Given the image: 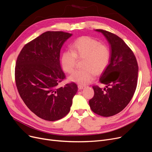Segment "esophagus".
Masks as SVG:
<instances>
[{
  "instance_id": "34e87169",
  "label": "esophagus",
  "mask_w": 152,
  "mask_h": 152,
  "mask_svg": "<svg viewBox=\"0 0 152 152\" xmlns=\"http://www.w3.org/2000/svg\"><path fill=\"white\" fill-rule=\"evenodd\" d=\"M85 88V86H83V85H81V84H79L78 85V88L79 89H83Z\"/></svg>"
}]
</instances>
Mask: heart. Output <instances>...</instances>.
Returning <instances> with one entry per match:
<instances>
[{"label": "heart", "mask_w": 152, "mask_h": 152, "mask_svg": "<svg viewBox=\"0 0 152 152\" xmlns=\"http://www.w3.org/2000/svg\"><path fill=\"white\" fill-rule=\"evenodd\" d=\"M70 51H64L61 56L63 70L71 73L74 71L76 58H84L82 69L76 70L69 77V80L81 85L91 83L95 72L100 74L109 63L110 51L108 46L101 43L90 37H81L76 39L71 46Z\"/></svg>", "instance_id": "obj_1"}]
</instances>
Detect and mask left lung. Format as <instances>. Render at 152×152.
Listing matches in <instances>:
<instances>
[{
    "instance_id": "obj_1",
    "label": "left lung",
    "mask_w": 152,
    "mask_h": 152,
    "mask_svg": "<svg viewBox=\"0 0 152 152\" xmlns=\"http://www.w3.org/2000/svg\"><path fill=\"white\" fill-rule=\"evenodd\" d=\"M105 37L110 49V61L100 77L104 88L94 86V97L89 100L94 113L110 117L119 113L130 102L137 88L138 66L133 51L122 38L110 32L96 30Z\"/></svg>"
}]
</instances>
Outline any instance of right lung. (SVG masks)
Here are the masks:
<instances>
[{
  "label": "right lung",
  "mask_w": 152,
  "mask_h": 152,
  "mask_svg": "<svg viewBox=\"0 0 152 152\" xmlns=\"http://www.w3.org/2000/svg\"><path fill=\"white\" fill-rule=\"evenodd\" d=\"M71 36L63 31H46L26 44L17 58L15 77L18 93L28 108L46 121L66 115L77 91L74 83L58 86L65 78L60 50Z\"/></svg>",
  "instance_id": "add662e5"
}]
</instances>
